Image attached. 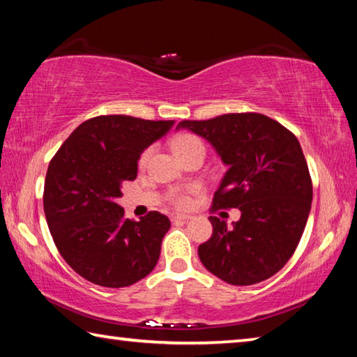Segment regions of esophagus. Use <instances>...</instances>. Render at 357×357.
<instances>
[{
	"label": "esophagus",
	"mask_w": 357,
	"mask_h": 357,
	"mask_svg": "<svg viewBox=\"0 0 357 357\" xmlns=\"http://www.w3.org/2000/svg\"><path fill=\"white\" fill-rule=\"evenodd\" d=\"M192 219V215L190 214H172V220L173 222H178V220H190Z\"/></svg>",
	"instance_id": "obj_1"
}]
</instances>
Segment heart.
I'll return each mask as SVG.
<instances>
[{
	"instance_id": "heart-1",
	"label": "heart",
	"mask_w": 357,
	"mask_h": 357,
	"mask_svg": "<svg viewBox=\"0 0 357 357\" xmlns=\"http://www.w3.org/2000/svg\"><path fill=\"white\" fill-rule=\"evenodd\" d=\"M173 148H174V153H176V155H179V154H183V153H185V151H189L192 148H203V143H202L200 138L195 137V135L184 134V135H179L176 140H174ZM149 157H151V148L144 149L142 153L140 160H138L140 167L146 165ZM197 190H198L197 185L185 187V189H173L170 193H168V200H170L174 204V206L185 208V206H189V204H190V195Z\"/></svg>"
}]
</instances>
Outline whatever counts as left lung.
I'll return each instance as SVG.
<instances>
[{
  "label": "left lung",
  "instance_id": "left-lung-1",
  "mask_svg": "<svg viewBox=\"0 0 357 357\" xmlns=\"http://www.w3.org/2000/svg\"><path fill=\"white\" fill-rule=\"evenodd\" d=\"M181 128L206 138L228 165L211 209L241 211L233 228L209 217L213 236L198 247L203 266L238 287L273 277L298 247L312 206V178L298 138L252 112L181 121Z\"/></svg>",
  "mask_w": 357,
  "mask_h": 357
}]
</instances>
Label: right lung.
Wrapping results in <instances>:
<instances>
[{
    "mask_svg": "<svg viewBox=\"0 0 357 357\" xmlns=\"http://www.w3.org/2000/svg\"><path fill=\"white\" fill-rule=\"evenodd\" d=\"M174 121L102 114L72 132L48 164L44 211L61 257L83 279L123 288L146 277L160 257L168 217L151 211L140 220L116 204L121 185L137 178L144 148Z\"/></svg>",
    "mask_w": 357,
    "mask_h": 357,
    "instance_id": "add662e5",
    "label": "right lung"
}]
</instances>
